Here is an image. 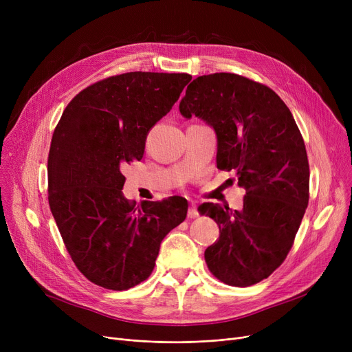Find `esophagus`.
<instances>
[{
	"label": "esophagus",
	"instance_id": "1",
	"mask_svg": "<svg viewBox=\"0 0 352 352\" xmlns=\"http://www.w3.org/2000/svg\"><path fill=\"white\" fill-rule=\"evenodd\" d=\"M199 215V212H198V210H197V207L195 206H191L190 208H188V212H187V217L190 218V219H192V218H197Z\"/></svg>",
	"mask_w": 352,
	"mask_h": 352
}]
</instances>
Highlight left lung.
Listing matches in <instances>:
<instances>
[{
  "label": "left lung",
  "mask_w": 352,
  "mask_h": 352,
  "mask_svg": "<svg viewBox=\"0 0 352 352\" xmlns=\"http://www.w3.org/2000/svg\"><path fill=\"white\" fill-rule=\"evenodd\" d=\"M179 113L207 121L217 133V168L234 171L245 188L243 210L202 204L219 227L206 263L221 283L250 287L287 258L309 199L305 144L289 108L247 77L215 72L195 78Z\"/></svg>",
  "instance_id": "left-lung-1"
}]
</instances>
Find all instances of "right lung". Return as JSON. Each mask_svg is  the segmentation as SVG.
<instances>
[{"label":"right lung","instance_id":"right-lung-1","mask_svg":"<svg viewBox=\"0 0 352 352\" xmlns=\"http://www.w3.org/2000/svg\"><path fill=\"white\" fill-rule=\"evenodd\" d=\"M190 74L125 72L74 97L54 129L48 202L65 248L87 280L129 289L151 275L164 236L187 217L182 197L124 198L125 164L140 161L150 129L178 101Z\"/></svg>","mask_w":352,"mask_h":352}]
</instances>
